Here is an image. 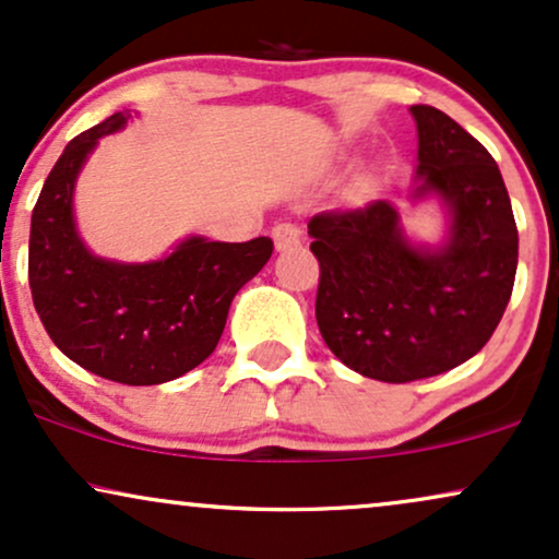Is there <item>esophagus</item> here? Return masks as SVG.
<instances>
[{
	"instance_id": "obj_1",
	"label": "esophagus",
	"mask_w": 559,
	"mask_h": 559,
	"mask_svg": "<svg viewBox=\"0 0 559 559\" xmlns=\"http://www.w3.org/2000/svg\"><path fill=\"white\" fill-rule=\"evenodd\" d=\"M273 241H275V250H278V252H286V250H292V247H299L301 245L299 226L275 224L273 226Z\"/></svg>"
}]
</instances>
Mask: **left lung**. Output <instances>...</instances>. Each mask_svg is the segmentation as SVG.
<instances>
[{"mask_svg":"<svg viewBox=\"0 0 559 559\" xmlns=\"http://www.w3.org/2000/svg\"><path fill=\"white\" fill-rule=\"evenodd\" d=\"M408 111L419 138L408 200L442 205V239L414 241L390 200L322 211L307 224L322 338L348 369L382 382L435 378L481 352L518 267V228L495 158L435 106Z\"/></svg>","mask_w":559,"mask_h":559,"instance_id":"1","label":"left lung"}]
</instances>
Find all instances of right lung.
<instances>
[{"instance_id":"add662e5","label":"right lung","mask_w":559,"mask_h":559,"mask_svg":"<svg viewBox=\"0 0 559 559\" xmlns=\"http://www.w3.org/2000/svg\"><path fill=\"white\" fill-rule=\"evenodd\" d=\"M130 111L91 127L59 156L31 218L33 305L59 352L98 378L158 385L181 378L218 346L228 307L262 271L273 241L181 239L151 262L93 254L75 221V185L98 140L124 130Z\"/></svg>"}]
</instances>
